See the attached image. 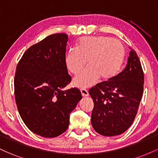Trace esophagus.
Listing matches in <instances>:
<instances>
[{
	"label": "esophagus",
	"mask_w": 158,
	"mask_h": 158,
	"mask_svg": "<svg viewBox=\"0 0 158 158\" xmlns=\"http://www.w3.org/2000/svg\"><path fill=\"white\" fill-rule=\"evenodd\" d=\"M81 93L82 97H88V91L86 89H84V88L81 89Z\"/></svg>",
	"instance_id": "obj_1"
}]
</instances>
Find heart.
Instances as JSON below:
<instances>
[{
  "label": "heart",
  "mask_w": 158,
  "mask_h": 158,
  "mask_svg": "<svg viewBox=\"0 0 158 158\" xmlns=\"http://www.w3.org/2000/svg\"><path fill=\"white\" fill-rule=\"evenodd\" d=\"M126 57L124 45L118 40L107 36H84L78 41L77 48H71L65 56L69 71L80 72L87 60L89 66L74 77V86L86 88L93 86L100 78L108 81L122 68Z\"/></svg>",
  "instance_id": "obj_1"
}]
</instances>
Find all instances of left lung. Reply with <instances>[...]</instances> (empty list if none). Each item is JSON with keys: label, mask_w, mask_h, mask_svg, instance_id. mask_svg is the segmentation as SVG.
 I'll use <instances>...</instances> for the list:
<instances>
[{"label": "left lung", "mask_w": 158, "mask_h": 158, "mask_svg": "<svg viewBox=\"0 0 158 158\" xmlns=\"http://www.w3.org/2000/svg\"><path fill=\"white\" fill-rule=\"evenodd\" d=\"M144 74L137 52H130L126 67L111 79L91 88V123L103 136L119 135L131 126L141 101Z\"/></svg>", "instance_id": "8db88e82"}]
</instances>
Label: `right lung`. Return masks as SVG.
<instances>
[{
  "label": "right lung",
  "instance_id": "right-lung-1",
  "mask_svg": "<svg viewBox=\"0 0 158 158\" xmlns=\"http://www.w3.org/2000/svg\"><path fill=\"white\" fill-rule=\"evenodd\" d=\"M68 35L52 34L27 49L14 79L18 110L27 128L44 137L68 129L70 114L81 99L77 88L62 89L71 81L65 64Z\"/></svg>",
  "mask_w": 158,
  "mask_h": 158
}]
</instances>
